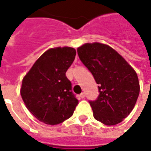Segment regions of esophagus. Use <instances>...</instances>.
<instances>
[{
	"label": "esophagus",
	"instance_id": "34e87169",
	"mask_svg": "<svg viewBox=\"0 0 151 151\" xmlns=\"http://www.w3.org/2000/svg\"><path fill=\"white\" fill-rule=\"evenodd\" d=\"M79 96H80V97H81L82 99H84L86 97V94L84 93V92H83V93H82V94H80V95H79Z\"/></svg>",
	"mask_w": 151,
	"mask_h": 151
}]
</instances>
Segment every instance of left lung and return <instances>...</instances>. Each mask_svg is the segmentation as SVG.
Returning a JSON list of instances; mask_svg holds the SVG:
<instances>
[{"mask_svg": "<svg viewBox=\"0 0 151 151\" xmlns=\"http://www.w3.org/2000/svg\"><path fill=\"white\" fill-rule=\"evenodd\" d=\"M78 54L99 84L98 98L89 100L95 119L106 125L121 122L132 111L139 95L136 72L106 44L86 43L78 48Z\"/></svg>", "mask_w": 151, "mask_h": 151, "instance_id": "obj_1", "label": "left lung"}]
</instances>
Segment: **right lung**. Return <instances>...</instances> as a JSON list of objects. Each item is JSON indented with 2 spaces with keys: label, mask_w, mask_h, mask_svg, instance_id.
Returning a JSON list of instances; mask_svg holds the SVG:
<instances>
[{
  "label": "right lung",
  "mask_w": 151,
  "mask_h": 151,
  "mask_svg": "<svg viewBox=\"0 0 151 151\" xmlns=\"http://www.w3.org/2000/svg\"><path fill=\"white\" fill-rule=\"evenodd\" d=\"M76 50L64 47L46 51L22 80L21 95L31 113L47 124H58L72 116L78 100L65 73Z\"/></svg>",
  "instance_id": "right-lung-1"
}]
</instances>
